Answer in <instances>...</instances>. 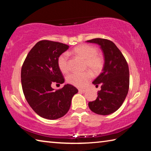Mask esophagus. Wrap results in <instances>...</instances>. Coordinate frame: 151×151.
<instances>
[{
  "label": "esophagus",
  "instance_id": "obj_1",
  "mask_svg": "<svg viewBox=\"0 0 151 151\" xmlns=\"http://www.w3.org/2000/svg\"><path fill=\"white\" fill-rule=\"evenodd\" d=\"M79 92H83V93H85V92L86 91V89L85 88H79L78 89Z\"/></svg>",
  "mask_w": 151,
  "mask_h": 151
}]
</instances>
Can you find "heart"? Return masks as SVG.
<instances>
[{
  "mask_svg": "<svg viewBox=\"0 0 151 151\" xmlns=\"http://www.w3.org/2000/svg\"><path fill=\"white\" fill-rule=\"evenodd\" d=\"M72 53L77 57L85 60L84 64L85 70L83 73H74L68 76L67 82L77 87H85L93 78L94 75H99L103 71L104 66V59L103 57L98 54V50L93 46L83 44L74 48ZM58 66L61 72L67 74L70 71L68 55L66 52H63L58 57L57 59Z\"/></svg>",
  "mask_w": 151,
  "mask_h": 151,
  "instance_id": "b5f03b06",
  "label": "heart"
}]
</instances>
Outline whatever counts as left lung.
Returning a JSON list of instances; mask_svg holds the SVG:
<instances>
[{
	"label": "left lung",
	"mask_w": 151,
	"mask_h": 151,
	"mask_svg": "<svg viewBox=\"0 0 151 151\" xmlns=\"http://www.w3.org/2000/svg\"><path fill=\"white\" fill-rule=\"evenodd\" d=\"M101 46L104 57V68L93 83L101 86L95 101L88 106L94 113L108 115L117 111L124 101L129 88V66L123 55L111 40L96 38L87 40Z\"/></svg>",
	"instance_id": "left-lung-1"
}]
</instances>
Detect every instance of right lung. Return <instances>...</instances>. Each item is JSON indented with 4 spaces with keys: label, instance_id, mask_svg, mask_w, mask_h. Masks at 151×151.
Listing matches in <instances>:
<instances>
[{
    "label": "right lung",
    "instance_id": "add662e5",
    "mask_svg": "<svg viewBox=\"0 0 151 151\" xmlns=\"http://www.w3.org/2000/svg\"><path fill=\"white\" fill-rule=\"evenodd\" d=\"M68 47L63 43L40 40L22 64L21 84L24 97L33 111L42 118L54 120L65 115L73 96L78 93V89L69 84L58 90L51 87L53 83L60 85L65 82L57 59Z\"/></svg>",
    "mask_w": 151,
    "mask_h": 151
}]
</instances>
